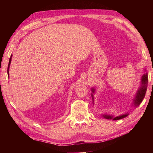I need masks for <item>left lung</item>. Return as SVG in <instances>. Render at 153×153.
I'll use <instances>...</instances> for the list:
<instances>
[{
  "mask_svg": "<svg viewBox=\"0 0 153 153\" xmlns=\"http://www.w3.org/2000/svg\"><path fill=\"white\" fill-rule=\"evenodd\" d=\"M144 71H146V69H144ZM147 82H148V76H147V73L145 72V73L142 76L141 78V81H140V86L138 88V89L137 90L135 98L133 100V106H135V107H137L138 105H139L142 101L143 100L145 97L146 92L147 91ZM91 91L92 92V94H91L92 96V101H93L94 103V94L95 93V88H91ZM129 115V113L127 112L124 114L120 115L119 116H113L112 115H107V114H103L102 116L106 119H112L114 121H116V120H119L123 119L124 117H127Z\"/></svg>",
  "mask_w": 153,
  "mask_h": 153,
  "instance_id": "1",
  "label": "left lung"
}]
</instances>
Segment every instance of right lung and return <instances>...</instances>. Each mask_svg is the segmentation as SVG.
<instances>
[{"mask_svg": "<svg viewBox=\"0 0 153 153\" xmlns=\"http://www.w3.org/2000/svg\"><path fill=\"white\" fill-rule=\"evenodd\" d=\"M12 56H13V55H11V57H10V61H9L8 68H7V74H8V75H9V69H10V64H11V59H12Z\"/></svg>", "mask_w": 153, "mask_h": 153, "instance_id": "1", "label": "right lung"}]
</instances>
